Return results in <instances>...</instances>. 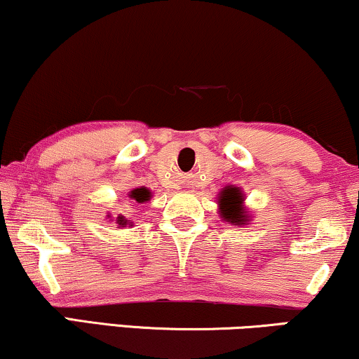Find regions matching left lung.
<instances>
[{"mask_svg":"<svg viewBox=\"0 0 359 359\" xmlns=\"http://www.w3.org/2000/svg\"><path fill=\"white\" fill-rule=\"evenodd\" d=\"M242 195L237 192V189H226L222 192L220 197V212H222V219L233 222V224H245L247 219L242 213Z\"/></svg>","mask_w":359,"mask_h":359,"instance_id":"left-lung-1","label":"left lung"}]
</instances>
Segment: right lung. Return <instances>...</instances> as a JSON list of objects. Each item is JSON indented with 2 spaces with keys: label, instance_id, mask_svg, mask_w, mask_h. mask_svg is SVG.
<instances>
[{
  "label": "right lung",
  "instance_id": "right-lung-1",
  "mask_svg": "<svg viewBox=\"0 0 359 359\" xmlns=\"http://www.w3.org/2000/svg\"><path fill=\"white\" fill-rule=\"evenodd\" d=\"M130 194H133V197H134L137 202L149 201V197H151V192H149L147 189H135V190H133V192H130ZM116 224H119L121 226H124V225H127V220H126L122 215H119V217H117Z\"/></svg>",
  "mask_w": 359,
  "mask_h": 359
}]
</instances>
